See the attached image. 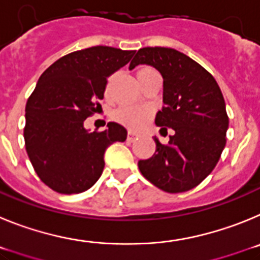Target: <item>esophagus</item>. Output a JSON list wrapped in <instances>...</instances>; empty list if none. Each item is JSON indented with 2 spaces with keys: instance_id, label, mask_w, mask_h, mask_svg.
<instances>
[{
  "instance_id": "1",
  "label": "esophagus",
  "mask_w": 260,
  "mask_h": 260,
  "mask_svg": "<svg viewBox=\"0 0 260 260\" xmlns=\"http://www.w3.org/2000/svg\"><path fill=\"white\" fill-rule=\"evenodd\" d=\"M136 139H137V135H136V133L128 132V137H127L128 141H135Z\"/></svg>"
}]
</instances>
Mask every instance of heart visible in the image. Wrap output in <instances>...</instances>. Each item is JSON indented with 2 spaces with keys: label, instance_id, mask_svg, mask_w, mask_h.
Here are the masks:
<instances>
[{
  "label": "heart",
  "instance_id": "obj_1",
  "mask_svg": "<svg viewBox=\"0 0 260 260\" xmlns=\"http://www.w3.org/2000/svg\"><path fill=\"white\" fill-rule=\"evenodd\" d=\"M149 70L151 69L145 67V69L139 70L137 75L149 71ZM149 116H150V110L145 106H121L115 111L116 120L131 129H140L144 127Z\"/></svg>",
  "mask_w": 260,
  "mask_h": 260
}]
</instances>
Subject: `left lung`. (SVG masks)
<instances>
[{
	"instance_id": "left-lung-1",
	"label": "left lung",
	"mask_w": 260,
	"mask_h": 260,
	"mask_svg": "<svg viewBox=\"0 0 260 260\" xmlns=\"http://www.w3.org/2000/svg\"><path fill=\"white\" fill-rule=\"evenodd\" d=\"M139 64L162 75L165 106L155 124L166 133L167 128L175 132L167 145L154 137L155 153L140 160V171L168 193L190 190L211 174L225 147L229 119L220 88L210 72L175 49H140L129 70Z\"/></svg>"
}]
</instances>
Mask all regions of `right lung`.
<instances>
[{
  "label": "right lung",
  "instance_id": "obj_1",
  "mask_svg": "<svg viewBox=\"0 0 260 260\" xmlns=\"http://www.w3.org/2000/svg\"><path fill=\"white\" fill-rule=\"evenodd\" d=\"M135 53L93 46L59 58L40 76L25 105V150L53 190L75 194L92 188L102 175L107 147L127 139V129L118 123L90 132L84 120L101 107L107 78Z\"/></svg>",
  "mask_w": 260,
  "mask_h": 260
}]
</instances>
